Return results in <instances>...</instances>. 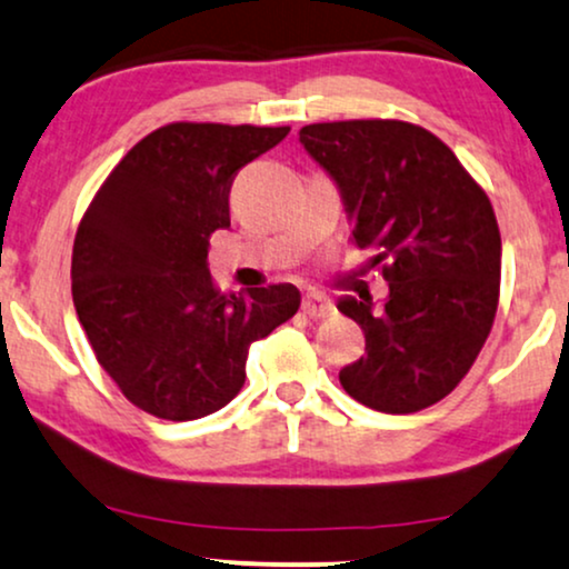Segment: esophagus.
Masks as SVG:
<instances>
[{
  "label": "esophagus",
  "instance_id": "34e87169",
  "mask_svg": "<svg viewBox=\"0 0 569 569\" xmlns=\"http://www.w3.org/2000/svg\"><path fill=\"white\" fill-rule=\"evenodd\" d=\"M303 313L308 319H327L335 313V306L321 296H308L303 300Z\"/></svg>",
  "mask_w": 569,
  "mask_h": 569
}]
</instances>
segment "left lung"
Instances as JSON below:
<instances>
[{
	"instance_id": "obj_1",
	"label": "left lung",
	"mask_w": 569,
	"mask_h": 569,
	"mask_svg": "<svg viewBox=\"0 0 569 569\" xmlns=\"http://www.w3.org/2000/svg\"><path fill=\"white\" fill-rule=\"evenodd\" d=\"M300 142L338 181L353 244L390 296L338 308L367 338L340 371L356 401L413 413L446 398L486 346L499 308L501 231L486 189L432 131L396 118L311 123Z\"/></svg>"
}]
</instances>
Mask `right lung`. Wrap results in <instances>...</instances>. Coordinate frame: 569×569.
Segmentation results:
<instances>
[{
  "mask_svg": "<svg viewBox=\"0 0 569 569\" xmlns=\"http://www.w3.org/2000/svg\"><path fill=\"white\" fill-rule=\"evenodd\" d=\"M290 126L177 121L131 147L91 198L70 290L100 367L126 398L168 422L227 406L256 340L298 313L292 284L221 292L208 240L229 227L237 171Z\"/></svg>",
  "mask_w": 569,
  "mask_h": 569,
  "instance_id": "right-lung-1",
  "label": "right lung"
}]
</instances>
